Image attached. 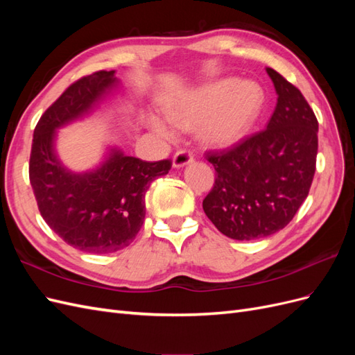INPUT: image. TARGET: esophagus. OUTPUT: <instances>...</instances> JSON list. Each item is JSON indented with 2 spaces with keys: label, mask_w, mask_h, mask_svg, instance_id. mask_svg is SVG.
Masks as SVG:
<instances>
[{
  "label": "esophagus",
  "mask_w": 355,
  "mask_h": 355,
  "mask_svg": "<svg viewBox=\"0 0 355 355\" xmlns=\"http://www.w3.org/2000/svg\"><path fill=\"white\" fill-rule=\"evenodd\" d=\"M192 159H194V155H192L191 151H188V149H180V151H178L173 157V166L184 167V166L192 163Z\"/></svg>",
  "instance_id": "1"
}]
</instances>
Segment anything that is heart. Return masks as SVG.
I'll return each instance as SVG.
<instances>
[{
  "instance_id": "b5f03b06",
  "label": "heart",
  "mask_w": 355,
  "mask_h": 355,
  "mask_svg": "<svg viewBox=\"0 0 355 355\" xmlns=\"http://www.w3.org/2000/svg\"><path fill=\"white\" fill-rule=\"evenodd\" d=\"M262 90L253 83L223 80L201 87L179 99L167 111L168 120L188 128L201 124V135L216 145H231L247 133L262 108ZM153 130L164 137L173 132L159 118L149 120Z\"/></svg>"
}]
</instances>
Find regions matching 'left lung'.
<instances>
[{
    "instance_id": "8db88e82",
    "label": "left lung",
    "mask_w": 355,
    "mask_h": 355,
    "mask_svg": "<svg viewBox=\"0 0 355 355\" xmlns=\"http://www.w3.org/2000/svg\"><path fill=\"white\" fill-rule=\"evenodd\" d=\"M266 72L278 98L265 130L206 153L216 179L202 200L204 213L223 235L241 241L283 230L308 197L315 173V114L283 75Z\"/></svg>"
}]
</instances>
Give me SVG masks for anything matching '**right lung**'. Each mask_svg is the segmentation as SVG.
<instances>
[{"label":"right lung","instance_id":"right-lung-1","mask_svg":"<svg viewBox=\"0 0 355 355\" xmlns=\"http://www.w3.org/2000/svg\"><path fill=\"white\" fill-rule=\"evenodd\" d=\"M114 71H98L71 84L41 115L34 130L29 180L42 219L67 244L87 253H112L130 244L145 219L151 182L168 173L170 159L151 163L120 149L87 173H72L56 157V128L93 110L116 84Z\"/></svg>","mask_w":355,"mask_h":355}]
</instances>
